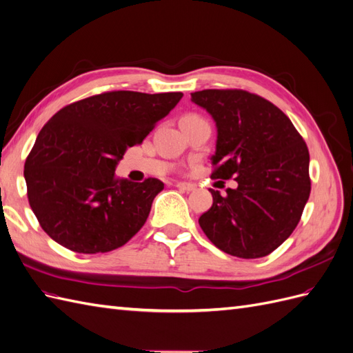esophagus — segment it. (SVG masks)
<instances>
[{"label": "esophagus", "instance_id": "1", "mask_svg": "<svg viewBox=\"0 0 353 353\" xmlns=\"http://www.w3.org/2000/svg\"><path fill=\"white\" fill-rule=\"evenodd\" d=\"M175 187L179 188V190L187 191V193H190V191H194V190H196V185H194V184H190V183H176Z\"/></svg>", "mask_w": 353, "mask_h": 353}]
</instances>
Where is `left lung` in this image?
<instances>
[{"label": "left lung", "instance_id": "left-lung-1", "mask_svg": "<svg viewBox=\"0 0 353 353\" xmlns=\"http://www.w3.org/2000/svg\"><path fill=\"white\" fill-rule=\"evenodd\" d=\"M191 100L218 128L212 179H231L227 194L210 188L212 208L199 218L218 249L243 259L272 253L297 227L311 194L309 152L288 117L258 94L203 90Z\"/></svg>", "mask_w": 353, "mask_h": 353}]
</instances>
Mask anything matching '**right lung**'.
Wrapping results in <instances>:
<instances>
[{
  "instance_id": "obj_1",
  "label": "right lung",
  "mask_w": 353,
  "mask_h": 353,
  "mask_svg": "<svg viewBox=\"0 0 353 353\" xmlns=\"http://www.w3.org/2000/svg\"><path fill=\"white\" fill-rule=\"evenodd\" d=\"M183 92L108 91L68 104L44 125L25 162L28 200L41 228L72 252L105 253L145 223L163 183L114 175Z\"/></svg>"
}]
</instances>
